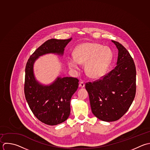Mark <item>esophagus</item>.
<instances>
[{
    "instance_id": "34e87169",
    "label": "esophagus",
    "mask_w": 150,
    "mask_h": 150,
    "mask_svg": "<svg viewBox=\"0 0 150 150\" xmlns=\"http://www.w3.org/2000/svg\"><path fill=\"white\" fill-rule=\"evenodd\" d=\"M79 87H81V88H83V87H85V83H84V82L81 81L80 83H79Z\"/></svg>"
}]
</instances>
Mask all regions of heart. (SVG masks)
Instances as JSON below:
<instances>
[{
  "instance_id": "b5f03b06",
  "label": "heart",
  "mask_w": 150,
  "mask_h": 150,
  "mask_svg": "<svg viewBox=\"0 0 150 150\" xmlns=\"http://www.w3.org/2000/svg\"><path fill=\"white\" fill-rule=\"evenodd\" d=\"M74 58L68 59L69 67L74 70L79 68V64H85L86 75L92 79L101 78L106 74L112 58V52L107 47L96 42H85L74 51Z\"/></svg>"
}]
</instances>
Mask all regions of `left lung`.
I'll return each mask as SVG.
<instances>
[{"mask_svg":"<svg viewBox=\"0 0 150 150\" xmlns=\"http://www.w3.org/2000/svg\"><path fill=\"white\" fill-rule=\"evenodd\" d=\"M112 42L119 50L116 67L101 79L85 84L93 114L108 122L119 120L127 112L136 92L134 60L123 45Z\"/></svg>","mask_w":150,"mask_h":150,"instance_id":"8db88e82","label":"left lung"}]
</instances>
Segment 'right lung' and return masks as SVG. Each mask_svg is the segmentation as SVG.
Here are the masks:
<instances>
[{
	"label": "right lung",
	"instance_id": "right-lung-1",
	"mask_svg": "<svg viewBox=\"0 0 150 150\" xmlns=\"http://www.w3.org/2000/svg\"><path fill=\"white\" fill-rule=\"evenodd\" d=\"M71 39L46 41L32 54L26 64L24 87L25 99L34 115L47 125H57L68 118L71 99L78 88L79 80L72 77H58L51 85H42L34 78L33 64L38 57L45 54L62 55Z\"/></svg>",
	"mask_w": 150,
	"mask_h": 150
}]
</instances>
